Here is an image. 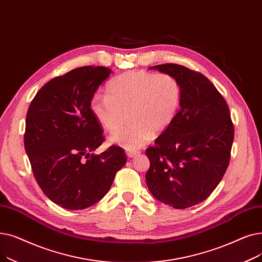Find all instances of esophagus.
<instances>
[{"instance_id":"esophagus-1","label":"esophagus","mask_w":262,"mask_h":262,"mask_svg":"<svg viewBox=\"0 0 262 262\" xmlns=\"http://www.w3.org/2000/svg\"><path fill=\"white\" fill-rule=\"evenodd\" d=\"M138 155H139L138 151H127V156H128L129 158H133V157L138 156Z\"/></svg>"}]
</instances>
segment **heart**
Returning <instances> with one entry per match:
<instances>
[{
	"label": "heart",
	"mask_w": 262,
	"mask_h": 262,
	"mask_svg": "<svg viewBox=\"0 0 262 262\" xmlns=\"http://www.w3.org/2000/svg\"><path fill=\"white\" fill-rule=\"evenodd\" d=\"M106 96H95L91 112L102 128L113 132L128 111L130 123L108 138L126 150H138L152 139L154 132L165 131L175 119L181 102V85L167 73L127 71L112 79Z\"/></svg>",
	"instance_id": "heart-1"
}]
</instances>
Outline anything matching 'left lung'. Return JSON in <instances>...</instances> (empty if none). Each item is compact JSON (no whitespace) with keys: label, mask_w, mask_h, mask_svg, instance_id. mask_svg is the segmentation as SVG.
Wrapping results in <instances>:
<instances>
[{"label":"left lung","mask_w":262,"mask_h":262,"mask_svg":"<svg viewBox=\"0 0 262 262\" xmlns=\"http://www.w3.org/2000/svg\"><path fill=\"white\" fill-rule=\"evenodd\" d=\"M181 85L180 110L170 126L147 148L146 183L155 198L175 209L204 202L225 173L233 123L225 99L201 72L177 64L150 67Z\"/></svg>","instance_id":"8db88e82"}]
</instances>
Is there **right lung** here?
Wrapping results in <instances>:
<instances>
[{
	"label": "right lung",
	"instance_id": "right-lung-1",
	"mask_svg": "<svg viewBox=\"0 0 262 262\" xmlns=\"http://www.w3.org/2000/svg\"><path fill=\"white\" fill-rule=\"evenodd\" d=\"M111 72L103 66L73 69L43 85L29 106L24 147L34 177L48 198L65 209L98 203L127 162L118 146L94 154L104 136L91 101Z\"/></svg>",
	"mask_w": 262,
	"mask_h": 262
}]
</instances>
